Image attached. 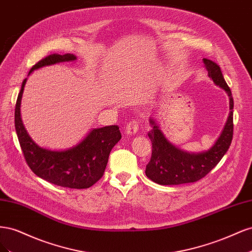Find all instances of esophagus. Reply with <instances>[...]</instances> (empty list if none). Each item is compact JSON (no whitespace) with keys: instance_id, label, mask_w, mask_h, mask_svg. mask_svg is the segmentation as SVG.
Returning <instances> with one entry per match:
<instances>
[{"instance_id":"obj_1","label":"esophagus","mask_w":252,"mask_h":252,"mask_svg":"<svg viewBox=\"0 0 252 252\" xmlns=\"http://www.w3.org/2000/svg\"><path fill=\"white\" fill-rule=\"evenodd\" d=\"M138 129H139V123L136 121H131L129 122L128 125L126 126L125 129V133L127 135H134L136 132H138Z\"/></svg>"}]
</instances>
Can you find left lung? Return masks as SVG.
Wrapping results in <instances>:
<instances>
[{"label": "left lung", "instance_id": "obj_1", "mask_svg": "<svg viewBox=\"0 0 252 252\" xmlns=\"http://www.w3.org/2000/svg\"><path fill=\"white\" fill-rule=\"evenodd\" d=\"M203 63L208 71V77L229 96L230 111L226 124L209 149L190 152L177 147L167 140L157 120L150 117L151 130L148 132V136L152 143V154L145 173L157 184L180 185L199 181L215 168L231 144L233 135V98L231 90L228 87L217 63L207 59H203Z\"/></svg>", "mask_w": 252, "mask_h": 252}]
</instances>
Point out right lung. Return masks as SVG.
I'll use <instances>...</instances> for the list:
<instances>
[{
	"label": "right lung",
	"mask_w": 252,
	"mask_h": 252,
	"mask_svg": "<svg viewBox=\"0 0 252 252\" xmlns=\"http://www.w3.org/2000/svg\"><path fill=\"white\" fill-rule=\"evenodd\" d=\"M74 55H51L30 69L34 70L65 62H74ZM27 78L23 81L14 112V126L29 168L37 177L57 186L84 189L93 186L102 178L111 149L121 140L117 125L93 128L72 147L55 150L41 147L28 134L21 118V102Z\"/></svg>",
	"instance_id": "add662e5"
}]
</instances>
